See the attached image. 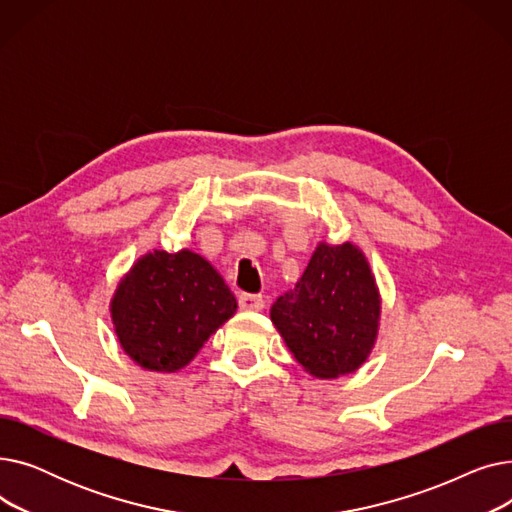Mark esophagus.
I'll return each instance as SVG.
<instances>
[{
  "mask_svg": "<svg viewBox=\"0 0 512 512\" xmlns=\"http://www.w3.org/2000/svg\"><path fill=\"white\" fill-rule=\"evenodd\" d=\"M263 305H265V301H263L261 294L242 292L240 297H238V307L242 311H259V309H263Z\"/></svg>",
  "mask_w": 512,
  "mask_h": 512,
  "instance_id": "1",
  "label": "esophagus"
}]
</instances>
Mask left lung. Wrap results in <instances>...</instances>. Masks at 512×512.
I'll list each match as a JSON object with an SVG mask.
<instances>
[{
    "instance_id": "8db88e82",
    "label": "left lung",
    "mask_w": 512,
    "mask_h": 512,
    "mask_svg": "<svg viewBox=\"0 0 512 512\" xmlns=\"http://www.w3.org/2000/svg\"><path fill=\"white\" fill-rule=\"evenodd\" d=\"M380 292L353 242H319L307 270L272 305V321L290 353L315 378L357 371L380 328Z\"/></svg>"
}]
</instances>
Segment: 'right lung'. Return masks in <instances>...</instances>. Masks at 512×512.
<instances>
[{
	"instance_id": "1",
	"label": "right lung",
	"mask_w": 512,
	"mask_h": 512,
	"mask_svg": "<svg viewBox=\"0 0 512 512\" xmlns=\"http://www.w3.org/2000/svg\"><path fill=\"white\" fill-rule=\"evenodd\" d=\"M110 311L122 351L134 363L174 373L234 315L236 299L201 255L155 249L120 280Z\"/></svg>"
}]
</instances>
